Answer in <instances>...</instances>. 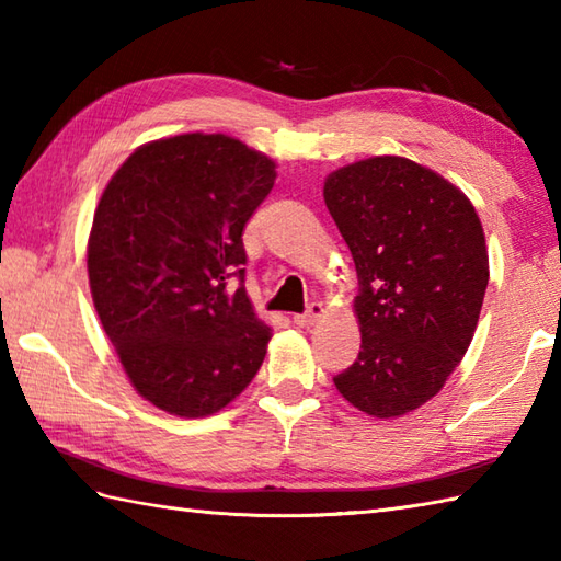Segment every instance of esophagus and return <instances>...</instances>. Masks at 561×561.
Here are the masks:
<instances>
[{"instance_id":"34e87169","label":"esophagus","mask_w":561,"mask_h":561,"mask_svg":"<svg viewBox=\"0 0 561 561\" xmlns=\"http://www.w3.org/2000/svg\"><path fill=\"white\" fill-rule=\"evenodd\" d=\"M325 316V306L320 304V301H313V304H308V308L304 313H296L294 316V323L296 325H301V328H308V325H313V323H318L320 318Z\"/></svg>"}]
</instances>
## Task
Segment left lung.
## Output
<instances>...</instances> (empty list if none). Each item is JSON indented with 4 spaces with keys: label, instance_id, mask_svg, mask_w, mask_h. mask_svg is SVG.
<instances>
[{
    "label": "left lung",
    "instance_id": "8db88e82",
    "mask_svg": "<svg viewBox=\"0 0 561 561\" xmlns=\"http://www.w3.org/2000/svg\"><path fill=\"white\" fill-rule=\"evenodd\" d=\"M323 195L359 277L362 352L332 380L378 420L408 414L444 388L478 328L490 282L480 217L446 178L402 157L344 165Z\"/></svg>",
    "mask_w": 561,
    "mask_h": 561
}]
</instances>
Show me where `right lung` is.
<instances>
[{"mask_svg":"<svg viewBox=\"0 0 561 561\" xmlns=\"http://www.w3.org/2000/svg\"><path fill=\"white\" fill-rule=\"evenodd\" d=\"M274 161L226 135L139 147L93 214L89 284L141 398L178 416L226 408L255 378L272 330L245 294L243 229Z\"/></svg>","mask_w":561,"mask_h":561,"instance_id":"add662e5","label":"right lung"}]
</instances>
